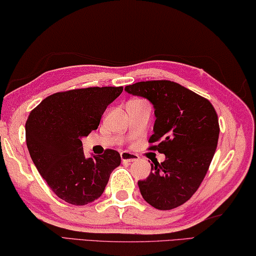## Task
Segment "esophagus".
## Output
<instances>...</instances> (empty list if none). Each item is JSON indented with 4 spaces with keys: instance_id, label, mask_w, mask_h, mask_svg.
Wrapping results in <instances>:
<instances>
[{
    "instance_id": "esophagus-1",
    "label": "esophagus",
    "mask_w": 256,
    "mask_h": 256,
    "mask_svg": "<svg viewBox=\"0 0 256 256\" xmlns=\"http://www.w3.org/2000/svg\"><path fill=\"white\" fill-rule=\"evenodd\" d=\"M120 156H121V160H122L124 162H134V161H137L138 158H140V156H138L137 154L129 153V152H121Z\"/></svg>"
}]
</instances>
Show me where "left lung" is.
Returning a JSON list of instances; mask_svg holds the SVG:
<instances>
[{
  "instance_id": "obj_1",
  "label": "left lung",
  "mask_w": 256,
  "mask_h": 256,
  "mask_svg": "<svg viewBox=\"0 0 256 256\" xmlns=\"http://www.w3.org/2000/svg\"><path fill=\"white\" fill-rule=\"evenodd\" d=\"M124 90L154 106L156 120L148 150L166 156L138 182L140 194L158 210H172L194 195L208 172L219 140L216 111L208 98L174 82H140Z\"/></svg>"
}]
</instances>
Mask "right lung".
<instances>
[{
    "label": "right lung",
    "instance_id": "obj_1",
    "mask_svg": "<svg viewBox=\"0 0 256 256\" xmlns=\"http://www.w3.org/2000/svg\"><path fill=\"white\" fill-rule=\"evenodd\" d=\"M122 90V86H106L58 92L29 113V154L48 187L66 203L94 202L103 194L113 169L120 166L119 152L111 148L86 158L80 140L98 129L106 106Z\"/></svg>",
    "mask_w": 256,
    "mask_h": 256
}]
</instances>
